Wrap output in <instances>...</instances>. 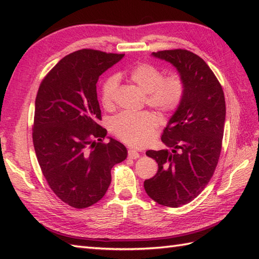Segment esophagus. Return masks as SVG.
Here are the masks:
<instances>
[{
  "label": "esophagus",
  "instance_id": "obj_1",
  "mask_svg": "<svg viewBox=\"0 0 259 259\" xmlns=\"http://www.w3.org/2000/svg\"><path fill=\"white\" fill-rule=\"evenodd\" d=\"M139 152L138 151H136V150H134V149H129L128 150V157L130 158V159H137V158H139Z\"/></svg>",
  "mask_w": 259,
  "mask_h": 259
}]
</instances>
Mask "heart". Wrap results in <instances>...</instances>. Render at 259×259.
<instances>
[{
	"label": "heart",
	"mask_w": 259,
	"mask_h": 259,
	"mask_svg": "<svg viewBox=\"0 0 259 259\" xmlns=\"http://www.w3.org/2000/svg\"><path fill=\"white\" fill-rule=\"evenodd\" d=\"M130 79L146 92L148 106L159 112L169 113L177 109L185 95V84L180 76L170 75L163 78L162 72L155 65L141 63L130 71ZM119 79L110 75L102 82L101 103L103 108L111 109L114 104L115 91ZM158 125V119L150 112H122L111 121L112 133L125 144L134 147H144L152 139L153 131Z\"/></svg>",
	"instance_id": "obj_1"
}]
</instances>
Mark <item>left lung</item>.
<instances>
[{
    "label": "left lung",
    "mask_w": 259,
    "mask_h": 259,
    "mask_svg": "<svg viewBox=\"0 0 259 259\" xmlns=\"http://www.w3.org/2000/svg\"><path fill=\"white\" fill-rule=\"evenodd\" d=\"M177 69L185 95L163 130L161 141L171 150H148L158 171L145 180V190L162 206L177 208L205 189L222 151L226 104L223 88L197 54L181 49L153 52Z\"/></svg>",
    "instance_id": "8db88e82"
}]
</instances>
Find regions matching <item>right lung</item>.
<instances>
[{
    "label": "right lung",
    "mask_w": 259,
    "mask_h": 259,
    "mask_svg": "<svg viewBox=\"0 0 259 259\" xmlns=\"http://www.w3.org/2000/svg\"><path fill=\"white\" fill-rule=\"evenodd\" d=\"M124 54L82 49L60 60L41 82L35 99L33 145L42 174L63 202L87 208L111 183V169L128 155L101 120L97 82Z\"/></svg>",
    "instance_id": "obj_1"
}]
</instances>
